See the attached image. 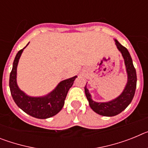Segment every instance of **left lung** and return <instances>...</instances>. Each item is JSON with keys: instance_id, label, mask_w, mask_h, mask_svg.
<instances>
[{"instance_id": "obj_1", "label": "left lung", "mask_w": 148, "mask_h": 148, "mask_svg": "<svg viewBox=\"0 0 148 148\" xmlns=\"http://www.w3.org/2000/svg\"><path fill=\"white\" fill-rule=\"evenodd\" d=\"M116 45L122 55L125 64L126 66L127 73V82L121 95L108 102H95L91 99V95L89 92L87 87H84V91L87 100L89 101L90 108L94 112L98 114L104 116H114L119 114L123 110H125L130 102L132 101L135 94L136 88V72L133 66V61L130 53L123 47L117 40H115ZM87 85V84H86Z\"/></svg>"}]
</instances>
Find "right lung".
I'll use <instances>...</instances> for the list:
<instances>
[{
    "instance_id": "right-lung-1",
    "label": "right lung",
    "mask_w": 148,
    "mask_h": 148,
    "mask_svg": "<svg viewBox=\"0 0 148 148\" xmlns=\"http://www.w3.org/2000/svg\"><path fill=\"white\" fill-rule=\"evenodd\" d=\"M29 43L27 44V45ZM26 46V47H27ZM18 51L15 56L10 75V88L15 104L26 113L37 119L50 118L59 113L64 104V100L77 76L68 78L58 84L54 90L42 97H31L19 89L16 82L17 66L23 49Z\"/></svg>"
}]
</instances>
